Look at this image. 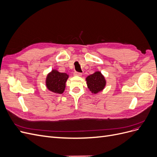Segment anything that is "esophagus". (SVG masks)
Returning a JSON list of instances; mask_svg holds the SVG:
<instances>
[{"instance_id":"esophagus-1","label":"esophagus","mask_w":157,"mask_h":157,"mask_svg":"<svg viewBox=\"0 0 157 157\" xmlns=\"http://www.w3.org/2000/svg\"><path fill=\"white\" fill-rule=\"evenodd\" d=\"M82 73H78V72H74V75L75 76H82Z\"/></svg>"}]
</instances>
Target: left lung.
<instances>
[{"label": "left lung", "mask_w": 157, "mask_h": 157, "mask_svg": "<svg viewBox=\"0 0 157 157\" xmlns=\"http://www.w3.org/2000/svg\"><path fill=\"white\" fill-rule=\"evenodd\" d=\"M86 80L88 88L94 94L100 92L105 87L106 84L105 78L99 71L89 75Z\"/></svg>", "instance_id": "8db88e82"}]
</instances>
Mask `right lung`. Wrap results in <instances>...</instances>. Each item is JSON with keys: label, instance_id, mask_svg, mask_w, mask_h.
Here are the masks:
<instances>
[{"label": "right lung", "instance_id": "obj_1", "mask_svg": "<svg viewBox=\"0 0 157 157\" xmlns=\"http://www.w3.org/2000/svg\"><path fill=\"white\" fill-rule=\"evenodd\" d=\"M69 75L65 73H59L58 71L53 70L46 78V86L50 91L56 94H62L65 88V82Z\"/></svg>", "mask_w": 157, "mask_h": 157}]
</instances>
